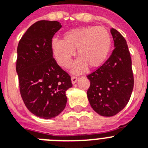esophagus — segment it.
<instances>
[{
	"label": "esophagus",
	"mask_w": 148,
	"mask_h": 148,
	"mask_svg": "<svg viewBox=\"0 0 148 148\" xmlns=\"http://www.w3.org/2000/svg\"><path fill=\"white\" fill-rule=\"evenodd\" d=\"M78 80V78L76 76H73L71 78V82H72V84H75Z\"/></svg>",
	"instance_id": "esophagus-1"
}]
</instances>
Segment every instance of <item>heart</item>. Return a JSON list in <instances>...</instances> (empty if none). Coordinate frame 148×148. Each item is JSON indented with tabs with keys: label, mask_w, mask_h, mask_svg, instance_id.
I'll use <instances>...</instances> for the list:
<instances>
[{
	"label": "heart",
	"mask_w": 148,
	"mask_h": 148,
	"mask_svg": "<svg viewBox=\"0 0 148 148\" xmlns=\"http://www.w3.org/2000/svg\"><path fill=\"white\" fill-rule=\"evenodd\" d=\"M112 39L108 30L102 27L90 26L69 30L62 40L53 39L51 49L58 64L63 68L71 65L75 50L79 58L75 61L73 73H82L89 66L99 67L105 62L110 53Z\"/></svg>",
	"instance_id": "heart-1"
}]
</instances>
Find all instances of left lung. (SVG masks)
<instances>
[{"mask_svg": "<svg viewBox=\"0 0 148 148\" xmlns=\"http://www.w3.org/2000/svg\"><path fill=\"white\" fill-rule=\"evenodd\" d=\"M110 32L114 40L113 53L102 66L87 76L90 82L87 92L89 102L102 116H115L124 109L134 84L126 40L115 29H111Z\"/></svg>", "mask_w": 148, "mask_h": 148, "instance_id": "8db88e82", "label": "left lung"}]
</instances>
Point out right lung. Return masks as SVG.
I'll list each match as a JSON object with an SVG mask.
<instances>
[{"label": "right lung", "instance_id": "add662e5", "mask_svg": "<svg viewBox=\"0 0 148 148\" xmlns=\"http://www.w3.org/2000/svg\"><path fill=\"white\" fill-rule=\"evenodd\" d=\"M62 26L58 21H40L21 38L17 49L16 72L22 99L39 118L56 117L66 107V91L71 78L53 57L51 43Z\"/></svg>", "mask_w": 148, "mask_h": 148}]
</instances>
